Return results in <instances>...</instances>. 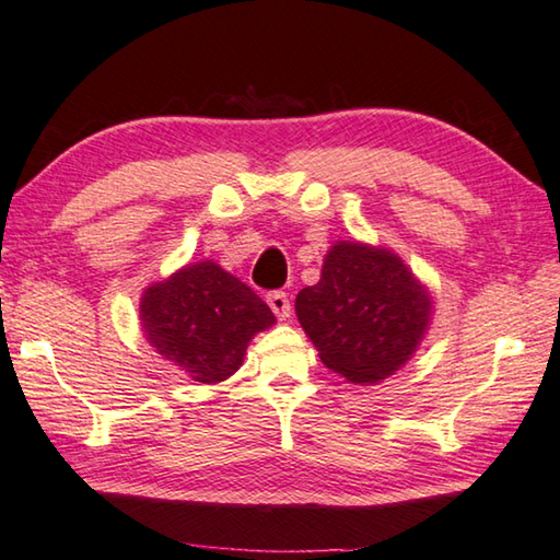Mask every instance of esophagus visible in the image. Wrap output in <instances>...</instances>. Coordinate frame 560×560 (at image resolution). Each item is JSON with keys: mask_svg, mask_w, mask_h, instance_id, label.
I'll return each mask as SVG.
<instances>
[{"mask_svg": "<svg viewBox=\"0 0 560 560\" xmlns=\"http://www.w3.org/2000/svg\"><path fill=\"white\" fill-rule=\"evenodd\" d=\"M268 305L275 312V317H280V319L290 317V298H288V292H282V290L270 292Z\"/></svg>", "mask_w": 560, "mask_h": 560, "instance_id": "esophagus-1", "label": "esophagus"}]
</instances>
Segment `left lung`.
Returning <instances> with one entry per match:
<instances>
[{"mask_svg": "<svg viewBox=\"0 0 560 560\" xmlns=\"http://www.w3.org/2000/svg\"><path fill=\"white\" fill-rule=\"evenodd\" d=\"M295 312L331 371L351 384H376L416 351L430 298L394 253L339 243L317 285L300 290Z\"/></svg>", "mask_w": 560, "mask_h": 560, "instance_id": "left-lung-1", "label": "left lung"}]
</instances>
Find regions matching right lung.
I'll return each mask as SVG.
<instances>
[{
    "instance_id": "obj_1",
    "label": "right lung",
    "mask_w": 560,
    "mask_h": 560,
    "mask_svg": "<svg viewBox=\"0 0 560 560\" xmlns=\"http://www.w3.org/2000/svg\"><path fill=\"white\" fill-rule=\"evenodd\" d=\"M140 315L150 345L201 384L231 376L250 337L275 322L248 285L209 260L152 285Z\"/></svg>"
}]
</instances>
